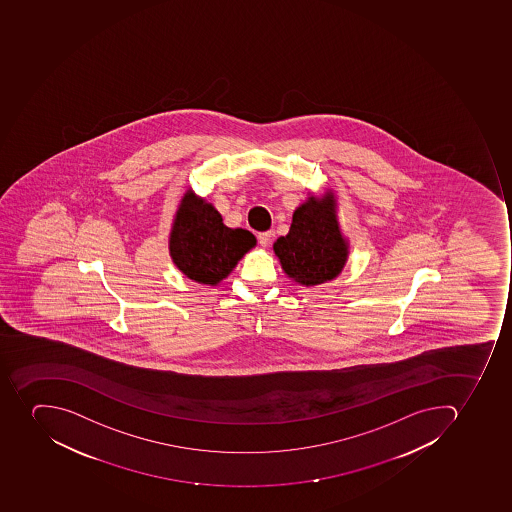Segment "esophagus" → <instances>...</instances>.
Segmentation results:
<instances>
[{"label": "esophagus", "instance_id": "34e87169", "mask_svg": "<svg viewBox=\"0 0 512 512\" xmlns=\"http://www.w3.org/2000/svg\"><path fill=\"white\" fill-rule=\"evenodd\" d=\"M270 232H261V234L258 235L259 245L262 246V248H266L267 245L270 243Z\"/></svg>", "mask_w": 512, "mask_h": 512}]
</instances>
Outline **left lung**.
<instances>
[{"mask_svg":"<svg viewBox=\"0 0 512 512\" xmlns=\"http://www.w3.org/2000/svg\"><path fill=\"white\" fill-rule=\"evenodd\" d=\"M274 253L286 277L307 288L331 282L343 272L349 240L339 226L333 190L310 195L294 210L290 232L277 238Z\"/></svg>","mask_w":512,"mask_h":512,"instance_id":"1","label":"left lung"}]
</instances>
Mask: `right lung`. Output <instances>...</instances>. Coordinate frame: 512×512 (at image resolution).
I'll return each mask as SVG.
<instances>
[{
    "label": "right lung",
    "instance_id": "1",
    "mask_svg": "<svg viewBox=\"0 0 512 512\" xmlns=\"http://www.w3.org/2000/svg\"><path fill=\"white\" fill-rule=\"evenodd\" d=\"M254 246L256 237L250 230L227 227L219 211L194 190L182 195L168 248L174 266L187 278L218 286Z\"/></svg>",
    "mask_w": 512,
    "mask_h": 512
}]
</instances>
